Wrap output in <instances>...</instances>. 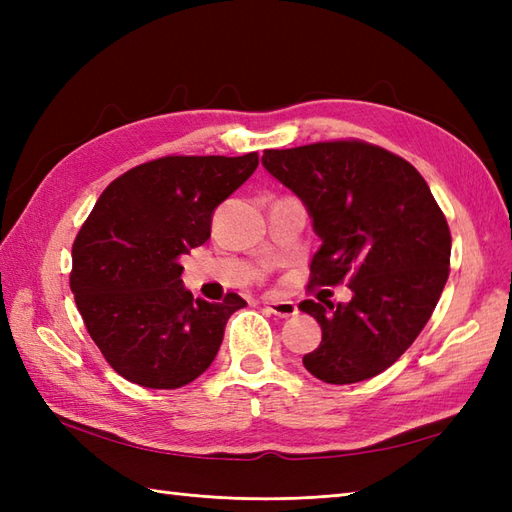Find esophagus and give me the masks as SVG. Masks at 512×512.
I'll list each match as a JSON object with an SVG mask.
<instances>
[{
    "label": "esophagus",
    "mask_w": 512,
    "mask_h": 512,
    "mask_svg": "<svg viewBox=\"0 0 512 512\" xmlns=\"http://www.w3.org/2000/svg\"><path fill=\"white\" fill-rule=\"evenodd\" d=\"M264 306L270 314H277L281 319H288V317H295L299 312L297 306L292 301H284V299H266Z\"/></svg>",
    "instance_id": "obj_1"
}]
</instances>
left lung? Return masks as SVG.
Masks as SVG:
<instances>
[{
  "label": "left lung",
  "instance_id": "8db88e82",
  "mask_svg": "<svg viewBox=\"0 0 512 512\" xmlns=\"http://www.w3.org/2000/svg\"><path fill=\"white\" fill-rule=\"evenodd\" d=\"M262 165L299 195L321 248L310 284L339 286L350 303H299L321 325V343L303 356L330 385L385 372L416 341L449 279L451 231L429 184L391 151L363 140L266 149Z\"/></svg>",
  "mask_w": 512,
  "mask_h": 512
}]
</instances>
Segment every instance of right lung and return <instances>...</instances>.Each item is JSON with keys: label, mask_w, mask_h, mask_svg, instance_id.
Returning <instances> with one entry per match:
<instances>
[{"label": "right lung", "mask_w": 512, "mask_h": 512, "mask_svg": "<svg viewBox=\"0 0 512 512\" xmlns=\"http://www.w3.org/2000/svg\"><path fill=\"white\" fill-rule=\"evenodd\" d=\"M246 156H165L123 173L72 244L70 288L105 361L129 383L178 389L209 369L246 301L193 299L180 255L211 237V217L253 176Z\"/></svg>", "instance_id": "1"}]
</instances>
